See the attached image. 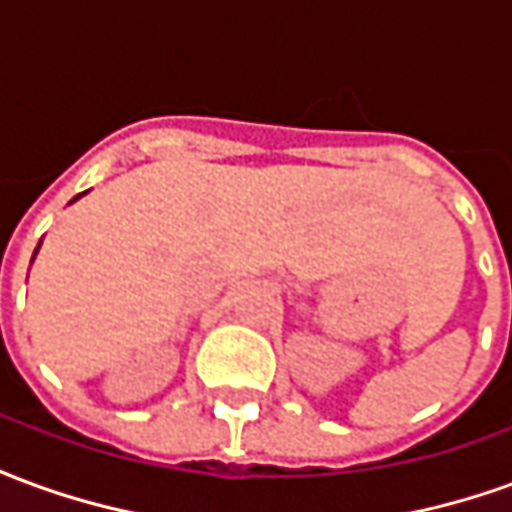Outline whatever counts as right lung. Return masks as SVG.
<instances>
[{"label": "right lung", "instance_id": "obj_1", "mask_svg": "<svg viewBox=\"0 0 512 512\" xmlns=\"http://www.w3.org/2000/svg\"><path fill=\"white\" fill-rule=\"evenodd\" d=\"M79 197H82V194H79ZM79 197H76V200H79ZM35 252H38V249H35Z\"/></svg>", "mask_w": 512, "mask_h": 512}]
</instances>
